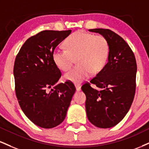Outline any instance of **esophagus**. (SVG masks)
I'll return each mask as SVG.
<instances>
[{
    "label": "esophagus",
    "mask_w": 149,
    "mask_h": 149,
    "mask_svg": "<svg viewBox=\"0 0 149 149\" xmlns=\"http://www.w3.org/2000/svg\"><path fill=\"white\" fill-rule=\"evenodd\" d=\"M75 86H76L77 92L80 91V89H81V86H80V85H79V84H75Z\"/></svg>",
    "instance_id": "obj_1"
}]
</instances>
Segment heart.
<instances>
[{
  "label": "heart",
  "instance_id": "b5f03b06",
  "mask_svg": "<svg viewBox=\"0 0 149 149\" xmlns=\"http://www.w3.org/2000/svg\"><path fill=\"white\" fill-rule=\"evenodd\" d=\"M65 46L67 50H54L53 60L60 70L67 71L76 58L78 65L64 74L66 80L81 82L91 73H99L107 62L110 45L103 35L77 31L66 40Z\"/></svg>",
  "mask_w": 149,
  "mask_h": 149
}]
</instances>
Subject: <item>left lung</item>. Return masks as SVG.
I'll use <instances>...</instances> for the list:
<instances>
[{
	"instance_id": "8db88e82",
	"label": "left lung",
	"mask_w": 149,
	"mask_h": 149,
	"mask_svg": "<svg viewBox=\"0 0 149 149\" xmlns=\"http://www.w3.org/2000/svg\"><path fill=\"white\" fill-rule=\"evenodd\" d=\"M89 31L104 36L110 52L105 67L90 80L100 90L93 89L89 82L81 87L86 95V112L93 125L108 128L118 124L130 108L135 94L137 63L131 48L119 35L103 28Z\"/></svg>"
}]
</instances>
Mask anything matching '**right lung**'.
Listing matches in <instances>:
<instances>
[{
	"mask_svg": "<svg viewBox=\"0 0 149 149\" xmlns=\"http://www.w3.org/2000/svg\"><path fill=\"white\" fill-rule=\"evenodd\" d=\"M71 33L40 32L27 39L16 57V96L23 113L41 128H54L64 121L76 92L71 82L57 84L62 74L53 60L56 46Z\"/></svg>",
	"mask_w": 149,
	"mask_h": 149,
	"instance_id": "obj_1",
	"label": "right lung"
}]
</instances>
